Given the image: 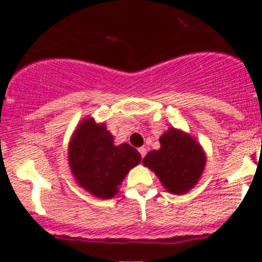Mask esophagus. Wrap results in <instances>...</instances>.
<instances>
[{"instance_id": "34e87169", "label": "esophagus", "mask_w": 262, "mask_h": 262, "mask_svg": "<svg viewBox=\"0 0 262 262\" xmlns=\"http://www.w3.org/2000/svg\"><path fill=\"white\" fill-rule=\"evenodd\" d=\"M138 152H139V155L142 156V157H144V156H146V153H147V149L144 147H141V148H138Z\"/></svg>"}]
</instances>
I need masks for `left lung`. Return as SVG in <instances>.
<instances>
[{
	"instance_id": "left-lung-1",
	"label": "left lung",
	"mask_w": 262,
	"mask_h": 262,
	"mask_svg": "<svg viewBox=\"0 0 262 262\" xmlns=\"http://www.w3.org/2000/svg\"><path fill=\"white\" fill-rule=\"evenodd\" d=\"M160 143V149L147 153L143 165L157 175L168 192L185 194L196 185L204 171V150L191 136L173 126L162 134Z\"/></svg>"
}]
</instances>
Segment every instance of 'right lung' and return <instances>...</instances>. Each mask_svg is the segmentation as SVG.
Instances as JSON below:
<instances>
[{"instance_id": "obj_1", "label": "right lung", "mask_w": 262, "mask_h": 262, "mask_svg": "<svg viewBox=\"0 0 262 262\" xmlns=\"http://www.w3.org/2000/svg\"><path fill=\"white\" fill-rule=\"evenodd\" d=\"M141 160L138 150L128 143L115 146L106 125L92 118L78 124L68 148V163L76 182L100 199L118 194L126 173Z\"/></svg>"}]
</instances>
